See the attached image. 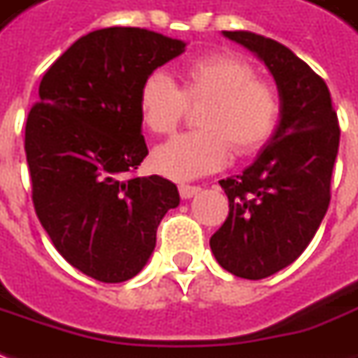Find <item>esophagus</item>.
<instances>
[{
  "label": "esophagus",
  "mask_w": 358,
  "mask_h": 358,
  "mask_svg": "<svg viewBox=\"0 0 358 358\" xmlns=\"http://www.w3.org/2000/svg\"><path fill=\"white\" fill-rule=\"evenodd\" d=\"M199 191H201V187H196V185H179V195L183 196V199H191Z\"/></svg>",
  "instance_id": "34e87169"
}]
</instances>
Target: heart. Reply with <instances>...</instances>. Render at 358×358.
<instances>
[{"instance_id":"heart-1","label":"heart","mask_w":358,"mask_h":358,"mask_svg":"<svg viewBox=\"0 0 358 358\" xmlns=\"http://www.w3.org/2000/svg\"><path fill=\"white\" fill-rule=\"evenodd\" d=\"M181 88L163 71L150 73L140 86L138 108L143 126L155 136L171 134L189 102L203 104L199 126L153 151L157 173L187 181L224 167L232 150L252 155L272 138L282 114L274 84L256 76V69L230 52L189 59L179 69Z\"/></svg>"}]
</instances>
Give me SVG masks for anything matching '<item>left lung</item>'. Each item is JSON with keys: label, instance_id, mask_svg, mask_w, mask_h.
Returning a JSON list of instances; mask_svg holds the SVG:
<instances>
[{"label": "left lung", "instance_id": "8db88e82", "mask_svg": "<svg viewBox=\"0 0 358 358\" xmlns=\"http://www.w3.org/2000/svg\"><path fill=\"white\" fill-rule=\"evenodd\" d=\"M268 66L282 98L274 136L241 175L218 181L229 217L210 250L230 274L262 280L296 262L331 201L341 129L329 88L282 43L250 31H222Z\"/></svg>", "mask_w": 358, "mask_h": 358}]
</instances>
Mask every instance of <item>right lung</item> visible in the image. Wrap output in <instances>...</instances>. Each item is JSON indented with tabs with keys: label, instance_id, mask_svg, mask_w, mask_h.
Here are the masks:
<instances>
[{
	"label": "right lung",
	"instance_id": "obj_1",
	"mask_svg": "<svg viewBox=\"0 0 358 358\" xmlns=\"http://www.w3.org/2000/svg\"><path fill=\"white\" fill-rule=\"evenodd\" d=\"M185 43L140 27L74 41L50 64L25 126L33 205L66 262L104 284L148 264L155 232L179 191L159 175L134 177L148 155L138 92Z\"/></svg>",
	"mask_w": 358,
	"mask_h": 358
}]
</instances>
